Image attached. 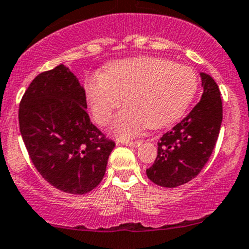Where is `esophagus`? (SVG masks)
Here are the masks:
<instances>
[{
	"mask_svg": "<svg viewBox=\"0 0 249 249\" xmlns=\"http://www.w3.org/2000/svg\"><path fill=\"white\" fill-rule=\"evenodd\" d=\"M122 144L129 145V147H140L142 142L141 141H122Z\"/></svg>",
	"mask_w": 249,
	"mask_h": 249,
	"instance_id": "1",
	"label": "esophagus"
}]
</instances>
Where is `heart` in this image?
<instances>
[{"label":"heart","instance_id":"b5f03b06","mask_svg":"<svg viewBox=\"0 0 249 249\" xmlns=\"http://www.w3.org/2000/svg\"><path fill=\"white\" fill-rule=\"evenodd\" d=\"M199 78L189 66L160 57L142 56L112 62L104 76L85 80V95L97 124L115 117L112 132L119 139L136 136L145 126L160 129L179 119L196 95Z\"/></svg>","mask_w":249,"mask_h":249}]
</instances>
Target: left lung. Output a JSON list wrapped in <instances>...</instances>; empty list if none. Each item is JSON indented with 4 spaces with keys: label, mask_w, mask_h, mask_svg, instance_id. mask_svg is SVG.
Segmentation results:
<instances>
[{
    "label": "left lung",
    "mask_w": 249,
    "mask_h": 249,
    "mask_svg": "<svg viewBox=\"0 0 249 249\" xmlns=\"http://www.w3.org/2000/svg\"><path fill=\"white\" fill-rule=\"evenodd\" d=\"M200 76L201 100L182 122L160 137L157 159L145 171L160 187L176 188L192 180L214 149L223 119L222 99L213 78L206 73Z\"/></svg>",
    "instance_id": "left-lung-1"
}]
</instances>
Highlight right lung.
Instances as JSON below:
<instances>
[{
	"label": "right lung",
	"mask_w": 249,
	"mask_h": 249,
	"mask_svg": "<svg viewBox=\"0 0 249 249\" xmlns=\"http://www.w3.org/2000/svg\"><path fill=\"white\" fill-rule=\"evenodd\" d=\"M19 126L32 164L53 187L82 195L101 183L115 143L90 122L85 90L65 65L32 80Z\"/></svg>",
	"instance_id": "add662e5"
}]
</instances>
